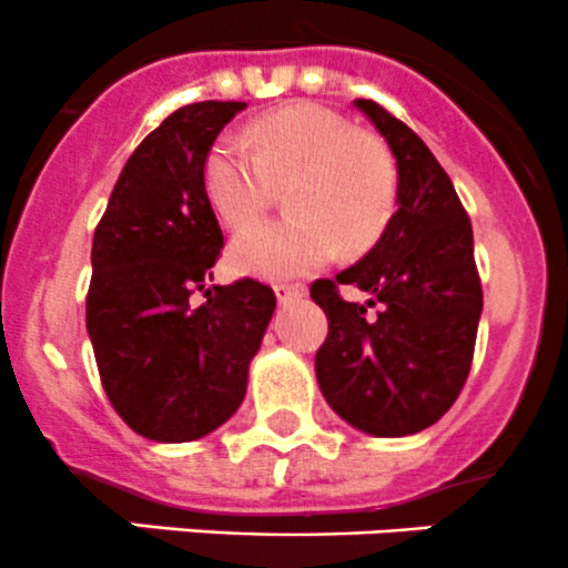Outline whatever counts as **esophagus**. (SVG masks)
<instances>
[{"instance_id": "34e87169", "label": "esophagus", "mask_w": 568, "mask_h": 568, "mask_svg": "<svg viewBox=\"0 0 568 568\" xmlns=\"http://www.w3.org/2000/svg\"><path fill=\"white\" fill-rule=\"evenodd\" d=\"M273 290H276L278 303H290L295 301V297L306 295V284H276Z\"/></svg>"}]
</instances>
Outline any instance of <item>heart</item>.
<instances>
[{
    "mask_svg": "<svg viewBox=\"0 0 568 568\" xmlns=\"http://www.w3.org/2000/svg\"><path fill=\"white\" fill-rule=\"evenodd\" d=\"M212 210L232 229L254 223L286 187L284 221L245 229L232 245L237 271L265 278L301 276L339 251L362 254L397 210V165L378 138L314 101L265 112L248 143L221 138L204 160Z\"/></svg>",
    "mask_w": 568,
    "mask_h": 568,
    "instance_id": "b5f03b06",
    "label": "heart"
}]
</instances>
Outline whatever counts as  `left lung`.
<instances>
[{
    "mask_svg": "<svg viewBox=\"0 0 568 568\" xmlns=\"http://www.w3.org/2000/svg\"><path fill=\"white\" fill-rule=\"evenodd\" d=\"M356 106L397 160V212L367 256L312 284L328 317L314 369L328 406L353 428L408 436L442 419L473 369L483 312L473 223L417 132L378 101ZM339 283H356L371 301L345 302Z\"/></svg>",
    "mask_w": 568,
    "mask_h": 568,
    "instance_id": "left-lung-1",
    "label": "left lung"
}]
</instances>
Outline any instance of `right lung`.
<instances>
[{
    "label": "right lung",
    "instance_id": "1",
    "mask_svg": "<svg viewBox=\"0 0 568 568\" xmlns=\"http://www.w3.org/2000/svg\"><path fill=\"white\" fill-rule=\"evenodd\" d=\"M240 110L245 101L171 112L132 151L95 226L85 303L95 367L118 417L145 439L193 442L226 423L276 308V292L254 278L210 284L223 232L204 160Z\"/></svg>",
    "mask_w": 568,
    "mask_h": 568
}]
</instances>
